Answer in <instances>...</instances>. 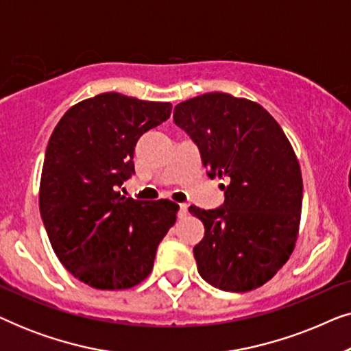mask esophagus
<instances>
[{"label": "esophagus", "instance_id": "obj_1", "mask_svg": "<svg viewBox=\"0 0 351 351\" xmlns=\"http://www.w3.org/2000/svg\"><path fill=\"white\" fill-rule=\"evenodd\" d=\"M189 215V206L186 204H180V210H179V217L185 219Z\"/></svg>", "mask_w": 351, "mask_h": 351}]
</instances>
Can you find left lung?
Instances as JSON below:
<instances>
[{
  "label": "left lung",
  "instance_id": "obj_1",
  "mask_svg": "<svg viewBox=\"0 0 351 351\" xmlns=\"http://www.w3.org/2000/svg\"><path fill=\"white\" fill-rule=\"evenodd\" d=\"M174 123L199 148L208 176L227 177L223 204L190 214L204 225L193 247L201 278L228 292L270 281L295 247L302 213V172L280 124L262 105L225 93L180 102Z\"/></svg>",
  "mask_w": 351,
  "mask_h": 351
}]
</instances>
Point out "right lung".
Wrapping results in <instances>:
<instances>
[{
    "mask_svg": "<svg viewBox=\"0 0 351 351\" xmlns=\"http://www.w3.org/2000/svg\"><path fill=\"white\" fill-rule=\"evenodd\" d=\"M169 102L118 93L66 110L46 148L40 213L66 270L90 287L129 289L150 275L158 244L176 223L179 204L126 198L142 134L171 117Z\"/></svg>",
    "mask_w": 351,
    "mask_h": 351,
    "instance_id": "right-lung-1",
    "label": "right lung"
}]
</instances>
